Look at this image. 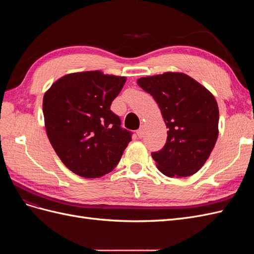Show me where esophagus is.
Here are the masks:
<instances>
[{
  "label": "esophagus",
  "mask_w": 254,
  "mask_h": 254,
  "mask_svg": "<svg viewBox=\"0 0 254 254\" xmlns=\"http://www.w3.org/2000/svg\"><path fill=\"white\" fill-rule=\"evenodd\" d=\"M136 134H137V136L140 137V139H141V137H143L144 136V128L141 127L139 130H136Z\"/></svg>",
  "instance_id": "esophagus-1"
}]
</instances>
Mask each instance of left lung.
I'll return each mask as SVG.
<instances>
[{
	"label": "left lung",
	"mask_w": 254,
	"mask_h": 254,
	"mask_svg": "<svg viewBox=\"0 0 254 254\" xmlns=\"http://www.w3.org/2000/svg\"><path fill=\"white\" fill-rule=\"evenodd\" d=\"M137 84L149 93L162 113L167 140L151 153L167 177H189L205 163L218 137L219 111L211 92L189 75L176 72L147 76Z\"/></svg>",
	"instance_id": "left-lung-1"
}]
</instances>
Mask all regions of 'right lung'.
<instances>
[{
    "mask_svg": "<svg viewBox=\"0 0 254 254\" xmlns=\"http://www.w3.org/2000/svg\"><path fill=\"white\" fill-rule=\"evenodd\" d=\"M126 82L101 71L64 75L43 96L47 134L63 163L83 178L110 173L131 141L110 110Z\"/></svg>",
    "mask_w": 254,
    "mask_h": 254,
    "instance_id": "1",
    "label": "right lung"
}]
</instances>
